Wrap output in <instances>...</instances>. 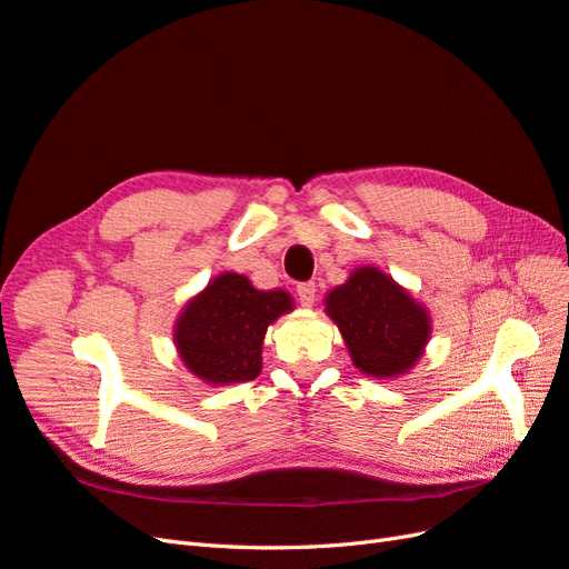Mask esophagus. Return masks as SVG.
Wrapping results in <instances>:
<instances>
[{
  "instance_id": "obj_1",
  "label": "esophagus",
  "mask_w": 569,
  "mask_h": 569,
  "mask_svg": "<svg viewBox=\"0 0 569 569\" xmlns=\"http://www.w3.org/2000/svg\"><path fill=\"white\" fill-rule=\"evenodd\" d=\"M297 295H299L301 306H313V301H316V282H301L297 287Z\"/></svg>"
}]
</instances>
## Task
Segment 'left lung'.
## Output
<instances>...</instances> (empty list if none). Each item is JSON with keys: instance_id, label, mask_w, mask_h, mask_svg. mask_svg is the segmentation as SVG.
Masks as SVG:
<instances>
[{"instance_id": "8db88e82", "label": "left lung", "mask_w": 569, "mask_h": 569, "mask_svg": "<svg viewBox=\"0 0 569 569\" xmlns=\"http://www.w3.org/2000/svg\"><path fill=\"white\" fill-rule=\"evenodd\" d=\"M353 366L377 380L401 377L418 363L432 320L408 291L380 268L363 266L325 297Z\"/></svg>"}]
</instances>
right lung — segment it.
<instances>
[{
  "instance_id": "obj_1",
  "label": "right lung",
  "mask_w": 569,
  "mask_h": 569,
  "mask_svg": "<svg viewBox=\"0 0 569 569\" xmlns=\"http://www.w3.org/2000/svg\"><path fill=\"white\" fill-rule=\"evenodd\" d=\"M291 308L295 301L284 289L261 291L244 274H218L189 299L176 322L173 339L184 368L206 385L256 380L268 325Z\"/></svg>"
}]
</instances>
